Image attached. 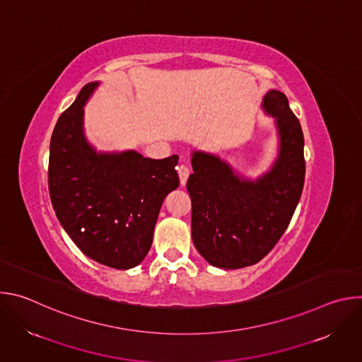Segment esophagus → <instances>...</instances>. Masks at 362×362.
<instances>
[{
	"mask_svg": "<svg viewBox=\"0 0 362 362\" xmlns=\"http://www.w3.org/2000/svg\"><path fill=\"white\" fill-rule=\"evenodd\" d=\"M177 175H179V179H180V185L185 186L186 182H187V177H189V168L187 165H179L177 166Z\"/></svg>",
	"mask_w": 362,
	"mask_h": 362,
	"instance_id": "1",
	"label": "esophagus"
}]
</instances>
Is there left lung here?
Listing matches in <instances>:
<instances>
[{
    "instance_id": "1",
    "label": "left lung",
    "mask_w": 362,
    "mask_h": 362,
    "mask_svg": "<svg viewBox=\"0 0 362 362\" xmlns=\"http://www.w3.org/2000/svg\"><path fill=\"white\" fill-rule=\"evenodd\" d=\"M262 109L275 119L279 148L268 172L240 176L216 154L192 153L187 179L192 239L211 265L239 269L259 262L286 230L305 180L303 134L286 95L269 90Z\"/></svg>"
}]
</instances>
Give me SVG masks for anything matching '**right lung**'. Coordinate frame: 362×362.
Segmentation results:
<instances>
[{
    "label": "right lung",
    "instance_id": "add662e5",
    "mask_svg": "<svg viewBox=\"0 0 362 362\" xmlns=\"http://www.w3.org/2000/svg\"><path fill=\"white\" fill-rule=\"evenodd\" d=\"M86 84L60 116L49 141L48 189L62 226L93 261L115 269L147 255L165 197L179 187L177 154L143 158L136 150L97 151L84 134Z\"/></svg>",
    "mask_w": 362,
    "mask_h": 362
}]
</instances>
